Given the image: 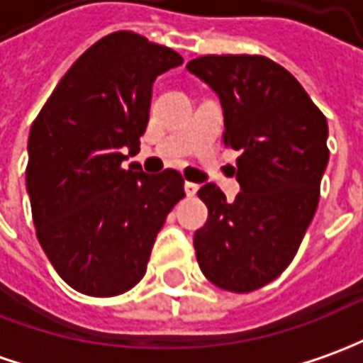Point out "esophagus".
<instances>
[{
	"label": "esophagus",
	"instance_id": "34e87169",
	"mask_svg": "<svg viewBox=\"0 0 363 363\" xmlns=\"http://www.w3.org/2000/svg\"><path fill=\"white\" fill-rule=\"evenodd\" d=\"M199 191V184H194V182H184V192H186V196H194Z\"/></svg>",
	"mask_w": 363,
	"mask_h": 363
}]
</instances>
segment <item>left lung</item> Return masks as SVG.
I'll return each instance as SVG.
<instances>
[{
    "mask_svg": "<svg viewBox=\"0 0 363 363\" xmlns=\"http://www.w3.org/2000/svg\"><path fill=\"white\" fill-rule=\"evenodd\" d=\"M186 69L220 99L224 145L240 152L233 202L208 182L194 233L202 274L223 290L262 288L292 262L320 201L328 123L292 73L260 55H204Z\"/></svg>",
    "mask_w": 363,
    "mask_h": 363,
    "instance_id": "1",
    "label": "left lung"
}]
</instances>
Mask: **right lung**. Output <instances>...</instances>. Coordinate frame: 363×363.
<instances>
[{
  "label": "right lung",
  "instance_id": "obj_1",
  "mask_svg": "<svg viewBox=\"0 0 363 363\" xmlns=\"http://www.w3.org/2000/svg\"><path fill=\"white\" fill-rule=\"evenodd\" d=\"M179 65L169 47L115 31L71 65L31 125L26 184L37 240L81 294L107 298L137 284L184 196L181 172L123 164L140 149L155 79Z\"/></svg>",
  "mask_w": 363,
  "mask_h": 363
}]
</instances>
